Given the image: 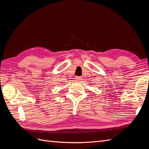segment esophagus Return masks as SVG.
I'll list each match as a JSON object with an SVG mask.
<instances>
[{"mask_svg":"<svg viewBox=\"0 0 149 149\" xmlns=\"http://www.w3.org/2000/svg\"><path fill=\"white\" fill-rule=\"evenodd\" d=\"M81 76H76L75 77V79L77 81H80L81 80Z\"/></svg>","mask_w":149,"mask_h":149,"instance_id":"1","label":"esophagus"}]
</instances>
